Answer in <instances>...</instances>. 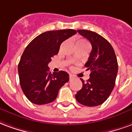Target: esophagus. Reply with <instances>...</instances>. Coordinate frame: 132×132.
I'll list each match as a JSON object with an SVG mask.
<instances>
[{
	"mask_svg": "<svg viewBox=\"0 0 132 132\" xmlns=\"http://www.w3.org/2000/svg\"><path fill=\"white\" fill-rule=\"evenodd\" d=\"M73 79H74V76L70 75V80H72Z\"/></svg>",
	"mask_w": 132,
	"mask_h": 132,
	"instance_id": "1",
	"label": "esophagus"
}]
</instances>
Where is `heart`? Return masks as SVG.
Here are the masks:
<instances>
[{
  "mask_svg": "<svg viewBox=\"0 0 132 132\" xmlns=\"http://www.w3.org/2000/svg\"><path fill=\"white\" fill-rule=\"evenodd\" d=\"M86 43V42H85V41H83V40H79V41H77V43Z\"/></svg>",
  "mask_w": 132,
  "mask_h": 132,
  "instance_id": "heart-1",
  "label": "heart"
}]
</instances>
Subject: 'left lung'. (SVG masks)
Returning <instances> with one entry per match:
<instances>
[{"label": "left lung", "instance_id": "8db88e82", "mask_svg": "<svg viewBox=\"0 0 132 132\" xmlns=\"http://www.w3.org/2000/svg\"><path fill=\"white\" fill-rule=\"evenodd\" d=\"M77 31L90 41L92 50L85 64L91 72L90 78L87 81L81 79L82 88L75 98L85 106H98L106 101L115 86L118 71L117 57L112 46L103 36L91 31Z\"/></svg>", "mask_w": 132, "mask_h": 132}]
</instances>
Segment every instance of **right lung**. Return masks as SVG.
<instances>
[{
	"label": "right lung",
	"instance_id": "right-lung-1",
	"mask_svg": "<svg viewBox=\"0 0 132 132\" xmlns=\"http://www.w3.org/2000/svg\"><path fill=\"white\" fill-rule=\"evenodd\" d=\"M76 33L74 29L46 31L26 47L18 65V73L21 88L29 101L36 105L54 101L60 88L69 81L66 72L51 74L48 65L58 53L62 42Z\"/></svg>",
	"mask_w": 132,
	"mask_h": 132
}]
</instances>
